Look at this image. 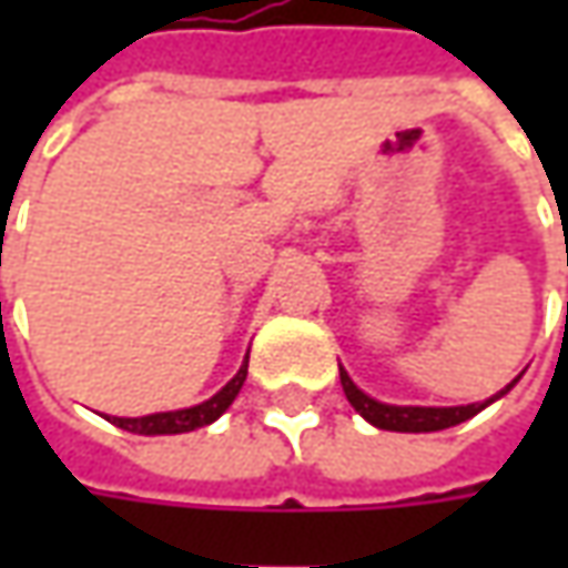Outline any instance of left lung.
Wrapping results in <instances>:
<instances>
[{"instance_id":"obj_1","label":"left lung","mask_w":568,"mask_h":568,"mask_svg":"<svg viewBox=\"0 0 568 568\" xmlns=\"http://www.w3.org/2000/svg\"><path fill=\"white\" fill-rule=\"evenodd\" d=\"M341 385H344L347 402L354 404V410H357L361 417H366L373 426L392 429V433H436V429H446V426L465 424L468 417L480 414L493 398L506 395L515 382H509L499 395H493L490 402L468 404V407H395V404H382L376 402V398H369V395H363L344 369H341Z\"/></svg>"}]
</instances>
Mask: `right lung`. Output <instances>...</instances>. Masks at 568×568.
<instances>
[{
  "mask_svg": "<svg viewBox=\"0 0 568 568\" xmlns=\"http://www.w3.org/2000/svg\"><path fill=\"white\" fill-rule=\"evenodd\" d=\"M246 366H250V357L240 366V373L207 402L195 404V407H186V410H166V414H148V417H110L113 424L129 429V433H142V436H170V433H192L199 426L214 424L224 410H227L233 398L240 395L243 382H246Z\"/></svg>",
  "mask_w": 568,
  "mask_h": 568,
  "instance_id": "1",
  "label": "right lung"
}]
</instances>
